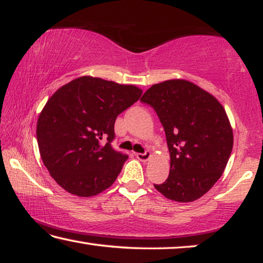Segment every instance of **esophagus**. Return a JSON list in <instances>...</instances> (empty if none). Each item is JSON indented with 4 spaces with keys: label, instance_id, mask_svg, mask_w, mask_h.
<instances>
[{
    "label": "esophagus",
    "instance_id": "obj_1",
    "mask_svg": "<svg viewBox=\"0 0 263 263\" xmlns=\"http://www.w3.org/2000/svg\"><path fill=\"white\" fill-rule=\"evenodd\" d=\"M137 160L142 161V162H145V161H148L149 159H151V152H145V153H137V154L135 155Z\"/></svg>",
    "mask_w": 263,
    "mask_h": 263
}]
</instances>
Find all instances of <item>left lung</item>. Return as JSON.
Segmentation results:
<instances>
[{
    "label": "left lung",
    "instance_id": "obj_1",
    "mask_svg": "<svg viewBox=\"0 0 263 263\" xmlns=\"http://www.w3.org/2000/svg\"><path fill=\"white\" fill-rule=\"evenodd\" d=\"M140 101L156 111L171 154L168 179L154 187L169 200H197L220 179L232 153L233 130L224 108L185 80L154 84Z\"/></svg>",
    "mask_w": 263,
    "mask_h": 263
}]
</instances>
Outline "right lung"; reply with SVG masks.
Returning <instances> with one entry per match:
<instances>
[{"mask_svg":"<svg viewBox=\"0 0 263 263\" xmlns=\"http://www.w3.org/2000/svg\"><path fill=\"white\" fill-rule=\"evenodd\" d=\"M141 94L135 86L82 76L48 100L36 128L40 154L68 193L94 196L115 182L128 159L111 147L115 120Z\"/></svg>","mask_w":263,"mask_h":263,"instance_id":"1","label":"right lung"}]
</instances>
